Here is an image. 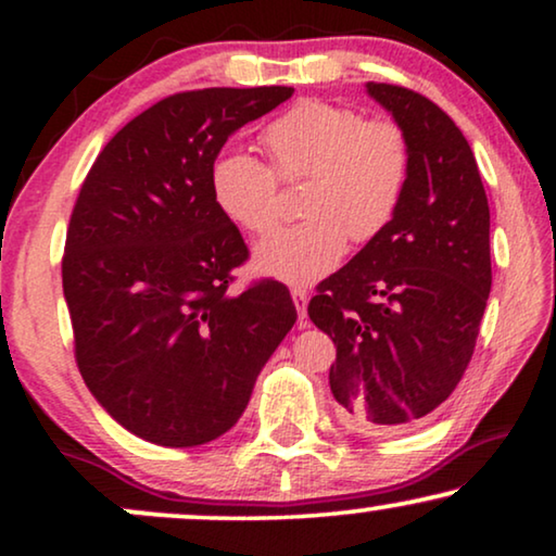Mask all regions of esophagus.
<instances>
[{"label": "esophagus", "instance_id": "34e87169", "mask_svg": "<svg viewBox=\"0 0 556 556\" xmlns=\"http://www.w3.org/2000/svg\"><path fill=\"white\" fill-rule=\"evenodd\" d=\"M291 295H293L295 311H299L301 326H306V303H308V291H306V288H293Z\"/></svg>", "mask_w": 556, "mask_h": 556}]
</instances>
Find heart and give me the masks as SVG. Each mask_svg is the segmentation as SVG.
<instances>
[{
	"label": "heart",
	"instance_id": "obj_1",
	"mask_svg": "<svg viewBox=\"0 0 556 556\" xmlns=\"http://www.w3.org/2000/svg\"><path fill=\"white\" fill-rule=\"evenodd\" d=\"M273 166L250 151L215 159L212 197L242 230L265 235L280 217V179H308L301 210L308 219L286 227L255 250L265 276L308 286L337 268L352 238H379L397 217L413 174V147L397 121L364 118L356 109L301 101L263 134Z\"/></svg>",
	"mask_w": 556,
	"mask_h": 556
}]
</instances>
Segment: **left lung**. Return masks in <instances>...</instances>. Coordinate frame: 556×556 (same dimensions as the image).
<instances>
[{"instance_id": "obj_1", "label": "left lung", "mask_w": 556, "mask_h": 556, "mask_svg": "<svg viewBox=\"0 0 556 556\" xmlns=\"http://www.w3.org/2000/svg\"><path fill=\"white\" fill-rule=\"evenodd\" d=\"M405 128L413 174L397 217L316 286L308 316L329 333L333 400L349 428L384 435L451 397L491 293V212L466 136L415 90L367 83Z\"/></svg>"}]
</instances>
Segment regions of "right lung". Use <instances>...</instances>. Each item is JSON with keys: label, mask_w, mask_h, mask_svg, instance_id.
Returning <instances> with one entry per match:
<instances>
[{"label": "right lung", "mask_w": 556, "mask_h": 556, "mask_svg": "<svg viewBox=\"0 0 556 556\" xmlns=\"http://www.w3.org/2000/svg\"><path fill=\"white\" fill-rule=\"evenodd\" d=\"M291 96L164 98L105 143L75 200L63 255L75 362L105 413L149 443L192 447L230 430L293 329L278 280L230 293L250 253L210 185L227 136Z\"/></svg>", "instance_id": "obj_1"}]
</instances>
